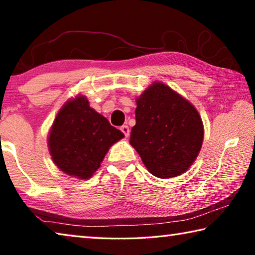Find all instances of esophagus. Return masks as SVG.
<instances>
[{
	"label": "esophagus",
	"mask_w": 255,
	"mask_h": 255,
	"mask_svg": "<svg viewBox=\"0 0 255 255\" xmlns=\"http://www.w3.org/2000/svg\"><path fill=\"white\" fill-rule=\"evenodd\" d=\"M120 130H122L124 132V135L128 137L129 136V132H130V130H129V127L127 126V125H124V126H122V128H120Z\"/></svg>",
	"instance_id": "obj_1"
}]
</instances>
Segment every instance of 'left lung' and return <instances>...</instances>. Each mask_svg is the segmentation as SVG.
<instances>
[{
    "instance_id": "obj_1",
    "label": "left lung",
    "mask_w": 255,
    "mask_h": 255,
    "mask_svg": "<svg viewBox=\"0 0 255 255\" xmlns=\"http://www.w3.org/2000/svg\"><path fill=\"white\" fill-rule=\"evenodd\" d=\"M130 145L153 175L170 179L196 161L204 125L195 107L170 86L154 82L136 99Z\"/></svg>"
}]
</instances>
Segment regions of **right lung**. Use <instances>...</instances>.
Listing matches in <instances>:
<instances>
[{
    "instance_id": "1",
    "label": "right lung",
    "mask_w": 255,
    "mask_h": 255,
    "mask_svg": "<svg viewBox=\"0 0 255 255\" xmlns=\"http://www.w3.org/2000/svg\"><path fill=\"white\" fill-rule=\"evenodd\" d=\"M125 135L92 109L83 96L68 100L50 128L48 148L60 171L77 179L93 175L108 150Z\"/></svg>"
}]
</instances>
